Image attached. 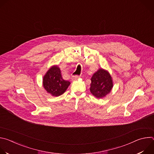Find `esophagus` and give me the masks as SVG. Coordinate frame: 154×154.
<instances>
[{
  "label": "esophagus",
  "mask_w": 154,
  "mask_h": 154,
  "mask_svg": "<svg viewBox=\"0 0 154 154\" xmlns=\"http://www.w3.org/2000/svg\"><path fill=\"white\" fill-rule=\"evenodd\" d=\"M79 77V75H72V76L71 79H72V81H74V80H77Z\"/></svg>",
  "instance_id": "esophagus-1"
}]
</instances>
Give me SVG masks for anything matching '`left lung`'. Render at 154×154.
I'll use <instances>...</instances> for the list:
<instances>
[{
  "instance_id": "left-lung-1",
  "label": "left lung",
  "mask_w": 154,
  "mask_h": 154,
  "mask_svg": "<svg viewBox=\"0 0 154 154\" xmlns=\"http://www.w3.org/2000/svg\"><path fill=\"white\" fill-rule=\"evenodd\" d=\"M91 93L97 98L105 97L111 91L113 81L109 74L103 69H99L91 77Z\"/></svg>"
}]
</instances>
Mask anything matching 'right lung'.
Instances as JSON below:
<instances>
[{"label": "right lung", "instance_id": "right-lung-1", "mask_svg": "<svg viewBox=\"0 0 154 154\" xmlns=\"http://www.w3.org/2000/svg\"><path fill=\"white\" fill-rule=\"evenodd\" d=\"M70 82L64 80L61 71L57 66L52 67L43 78V86L45 90L54 96H59L67 90Z\"/></svg>", "mask_w": 154, "mask_h": 154}]
</instances>
